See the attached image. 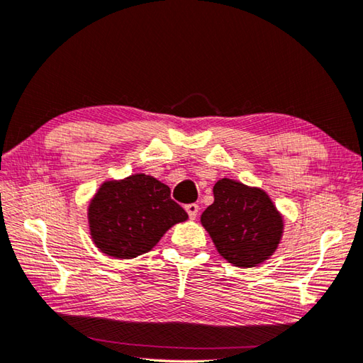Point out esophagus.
I'll return each mask as SVG.
<instances>
[{"mask_svg":"<svg viewBox=\"0 0 363 363\" xmlns=\"http://www.w3.org/2000/svg\"><path fill=\"white\" fill-rule=\"evenodd\" d=\"M186 211H187L189 217H190L191 220H194V218L198 216V211H200V206H198L196 203H190V204L186 206Z\"/></svg>","mask_w":363,"mask_h":363,"instance_id":"34e87169","label":"esophagus"}]
</instances>
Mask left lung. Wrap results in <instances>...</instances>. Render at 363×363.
Returning a JSON list of instances; mask_svg holds the SVG:
<instances>
[{"instance_id":"obj_1","label":"left lung","mask_w":363,"mask_h":363,"mask_svg":"<svg viewBox=\"0 0 363 363\" xmlns=\"http://www.w3.org/2000/svg\"><path fill=\"white\" fill-rule=\"evenodd\" d=\"M214 203L201 214L217 252L238 267L259 266L275 253L283 236V216L264 190L223 177Z\"/></svg>"}]
</instances>
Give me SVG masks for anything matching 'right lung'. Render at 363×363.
Wrapping results in <instances>:
<instances>
[{
  "label": "right lung",
  "mask_w": 363,
  "mask_h": 363,
  "mask_svg": "<svg viewBox=\"0 0 363 363\" xmlns=\"http://www.w3.org/2000/svg\"><path fill=\"white\" fill-rule=\"evenodd\" d=\"M187 212L169 196V187L145 173L105 181L88 206L92 242L102 253L132 259L147 253Z\"/></svg>",
  "instance_id": "right-lung-1"
}]
</instances>
